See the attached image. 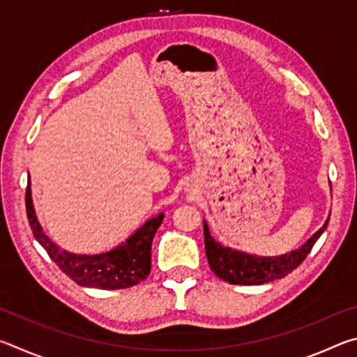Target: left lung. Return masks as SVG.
<instances>
[{
	"label": "left lung",
	"instance_id": "8db88e82",
	"mask_svg": "<svg viewBox=\"0 0 357 357\" xmlns=\"http://www.w3.org/2000/svg\"><path fill=\"white\" fill-rule=\"evenodd\" d=\"M328 222L329 219L304 245L280 257H257L245 252L233 250L229 247H223L222 244L215 243L209 233L208 223L203 222L204 249H206L208 263L219 279L231 283V285H263V283L282 279V277L293 273L304 261L312 247L315 245L318 238L328 227Z\"/></svg>",
	"mask_w": 357,
	"mask_h": 357
}]
</instances>
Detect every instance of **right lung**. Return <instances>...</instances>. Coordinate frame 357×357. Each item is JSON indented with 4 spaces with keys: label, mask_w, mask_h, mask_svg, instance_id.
<instances>
[{
    "label": "right lung",
    "mask_w": 357,
    "mask_h": 357,
    "mask_svg": "<svg viewBox=\"0 0 357 357\" xmlns=\"http://www.w3.org/2000/svg\"><path fill=\"white\" fill-rule=\"evenodd\" d=\"M25 202L29 227L33 229L36 241L44 247L58 268L80 287L123 289L134 287L148 277L151 271V244L157 228L164 220V214L144 222V225L138 228L129 239H126V243L114 247L110 252L99 255H77L63 250L42 231L34 213L29 181Z\"/></svg>",
    "instance_id": "right-lung-1"
}]
</instances>
